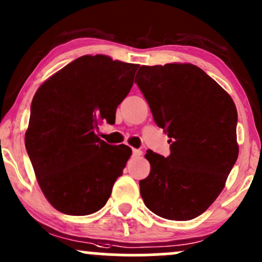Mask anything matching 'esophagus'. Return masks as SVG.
I'll return each mask as SVG.
<instances>
[{"mask_svg":"<svg viewBox=\"0 0 262 262\" xmlns=\"http://www.w3.org/2000/svg\"><path fill=\"white\" fill-rule=\"evenodd\" d=\"M141 155V150L139 149H133V156H135V158H138V156Z\"/></svg>","mask_w":262,"mask_h":262,"instance_id":"obj_1","label":"esophagus"}]
</instances>
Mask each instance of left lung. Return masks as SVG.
Masks as SVG:
<instances>
[{
	"label": "left lung",
	"mask_w": 262,
	"mask_h": 262,
	"mask_svg": "<svg viewBox=\"0 0 262 262\" xmlns=\"http://www.w3.org/2000/svg\"><path fill=\"white\" fill-rule=\"evenodd\" d=\"M135 83L170 138L167 158L146 151L151 170L139 181L141 198L159 217L196 218L219 196L236 162L235 104L192 64L140 66Z\"/></svg>",
	"instance_id": "8db88e82"
}]
</instances>
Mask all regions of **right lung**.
I'll return each mask as SVG.
<instances>
[{
    "instance_id": "right-lung-1",
    "label": "right lung",
    "mask_w": 262,
    "mask_h": 262,
    "mask_svg": "<svg viewBox=\"0 0 262 262\" xmlns=\"http://www.w3.org/2000/svg\"><path fill=\"white\" fill-rule=\"evenodd\" d=\"M139 65L83 55L53 75L33 97L26 149L45 198L69 215L100 210L132 149L97 137L112 124Z\"/></svg>"
}]
</instances>
